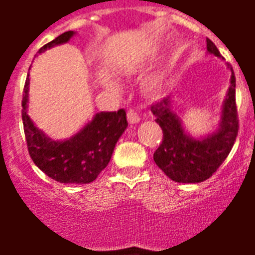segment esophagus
<instances>
[{"instance_id": "obj_1", "label": "esophagus", "mask_w": 255, "mask_h": 255, "mask_svg": "<svg viewBox=\"0 0 255 255\" xmlns=\"http://www.w3.org/2000/svg\"><path fill=\"white\" fill-rule=\"evenodd\" d=\"M127 118H128V123L129 124H136L140 122V116L137 115L135 111H132V110H129V111H128Z\"/></svg>"}]
</instances>
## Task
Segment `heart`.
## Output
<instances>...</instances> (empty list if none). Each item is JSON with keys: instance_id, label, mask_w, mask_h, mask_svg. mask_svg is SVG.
Instances as JSON below:
<instances>
[{"instance_id": "b5f03b06", "label": "heart", "mask_w": 255, "mask_h": 255, "mask_svg": "<svg viewBox=\"0 0 255 255\" xmlns=\"http://www.w3.org/2000/svg\"><path fill=\"white\" fill-rule=\"evenodd\" d=\"M103 86L107 88L108 91L111 92H119L120 91V85L115 79H112L110 77L103 78L102 81ZM144 90L149 94H157V92L161 91V88L164 87V79L161 75H152V77L147 78L143 83Z\"/></svg>"}]
</instances>
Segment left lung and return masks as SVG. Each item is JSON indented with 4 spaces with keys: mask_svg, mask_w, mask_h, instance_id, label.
<instances>
[{
    "mask_svg": "<svg viewBox=\"0 0 255 255\" xmlns=\"http://www.w3.org/2000/svg\"><path fill=\"white\" fill-rule=\"evenodd\" d=\"M206 54L221 59L213 42L206 39ZM230 85L222 100L220 122L208 133L190 135L174 111L173 96H167L151 108L156 123L163 129V141L153 153L156 165L170 180L182 184H197L208 180L218 169L233 148L238 132L236 108V78L233 69Z\"/></svg>",
    "mask_w": 255,
    "mask_h": 255,
    "instance_id": "obj_1",
    "label": "left lung"
}]
</instances>
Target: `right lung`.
<instances>
[{"instance_id":"add662e5","label":"right lung","mask_w":255,"mask_h":255,"mask_svg":"<svg viewBox=\"0 0 255 255\" xmlns=\"http://www.w3.org/2000/svg\"><path fill=\"white\" fill-rule=\"evenodd\" d=\"M66 31L39 49L38 54L63 45L75 35ZM27 77L22 98V122L29 153L34 164L49 177L63 184H90L107 167L112 152L128 122L123 108L118 112H96L91 120L67 139H53L35 126L29 116Z\"/></svg>"}]
</instances>
